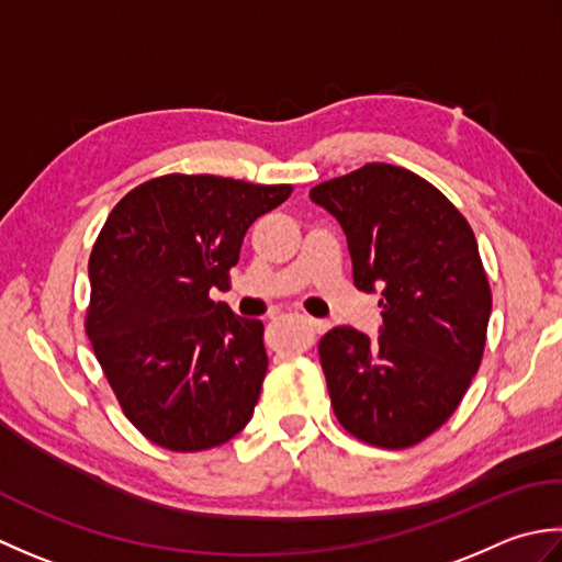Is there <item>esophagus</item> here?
<instances>
[{
	"mask_svg": "<svg viewBox=\"0 0 562 562\" xmlns=\"http://www.w3.org/2000/svg\"><path fill=\"white\" fill-rule=\"evenodd\" d=\"M305 323L313 327L315 335H325V331L329 329V323L327 319H317V317H305Z\"/></svg>",
	"mask_w": 562,
	"mask_h": 562,
	"instance_id": "34e87169",
	"label": "esophagus"
}]
</instances>
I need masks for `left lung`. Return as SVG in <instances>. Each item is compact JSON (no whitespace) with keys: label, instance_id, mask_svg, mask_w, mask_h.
Instances as JSON below:
<instances>
[{"label":"left lung","instance_id":"obj_1","mask_svg":"<svg viewBox=\"0 0 562 562\" xmlns=\"http://www.w3.org/2000/svg\"><path fill=\"white\" fill-rule=\"evenodd\" d=\"M347 235L353 285L381 291L378 339L335 327L319 361L339 425L407 449L461 403L483 359L492 311L475 235L456 205L412 171L366 165L311 191Z\"/></svg>","mask_w":562,"mask_h":562}]
</instances>
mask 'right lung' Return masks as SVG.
Instances as JSON below:
<instances>
[{"label": "right lung", "instance_id": "1", "mask_svg": "<svg viewBox=\"0 0 562 562\" xmlns=\"http://www.w3.org/2000/svg\"><path fill=\"white\" fill-rule=\"evenodd\" d=\"M291 196L213 175H167L116 203L89 257L87 335L133 425L169 451H205L247 427L269 369L261 319L227 289L245 233Z\"/></svg>", "mask_w": 562, "mask_h": 562}]
</instances>
